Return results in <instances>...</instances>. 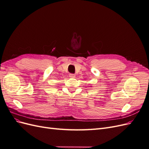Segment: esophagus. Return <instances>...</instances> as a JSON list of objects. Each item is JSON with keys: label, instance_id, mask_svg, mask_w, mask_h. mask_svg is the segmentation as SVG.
I'll list each match as a JSON object with an SVG mask.
<instances>
[{"label": "esophagus", "instance_id": "esophagus-1", "mask_svg": "<svg viewBox=\"0 0 149 149\" xmlns=\"http://www.w3.org/2000/svg\"><path fill=\"white\" fill-rule=\"evenodd\" d=\"M69 76H70V78H75V74H69Z\"/></svg>", "mask_w": 149, "mask_h": 149}]
</instances>
